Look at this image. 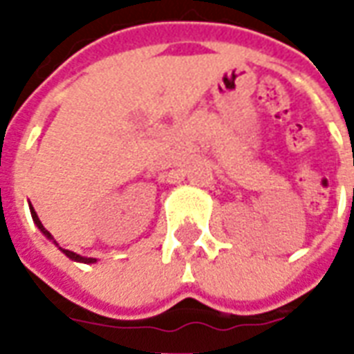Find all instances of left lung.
Returning <instances> with one entry per match:
<instances>
[{
    "label": "left lung",
    "mask_w": 354,
    "mask_h": 354,
    "mask_svg": "<svg viewBox=\"0 0 354 354\" xmlns=\"http://www.w3.org/2000/svg\"><path fill=\"white\" fill-rule=\"evenodd\" d=\"M353 192H354V189H353Z\"/></svg>",
    "instance_id": "left-lung-1"
}]
</instances>
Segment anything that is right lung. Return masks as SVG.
I'll return each instance as SVG.
<instances>
[{
    "label": "right lung",
    "mask_w": 354,
    "mask_h": 354,
    "mask_svg": "<svg viewBox=\"0 0 354 354\" xmlns=\"http://www.w3.org/2000/svg\"><path fill=\"white\" fill-rule=\"evenodd\" d=\"M30 210H32V218H34L35 225H37V227L41 230L43 235H45V237L53 239V237H50L49 231L45 230V227H43V223L39 222V218H37V214H35V210H34V208H32V205H30ZM60 250H62V252H64L66 256H68V258H72V260H75V261H85V263H94V261H96V260H94V258H83V256H80V254L72 252V250H64V248H60Z\"/></svg>",
    "instance_id": "1"
}]
</instances>
